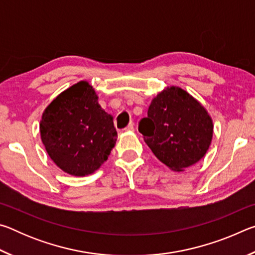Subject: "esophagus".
<instances>
[{
  "label": "esophagus",
  "mask_w": 255,
  "mask_h": 255,
  "mask_svg": "<svg viewBox=\"0 0 255 255\" xmlns=\"http://www.w3.org/2000/svg\"><path fill=\"white\" fill-rule=\"evenodd\" d=\"M125 130H126V131H132V130H133V124H132V123L129 124L128 126H127L126 128H125Z\"/></svg>",
  "instance_id": "esophagus-1"
}]
</instances>
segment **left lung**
Listing matches in <instances>:
<instances>
[{
	"label": "left lung",
	"instance_id": "left-lung-1",
	"mask_svg": "<svg viewBox=\"0 0 255 255\" xmlns=\"http://www.w3.org/2000/svg\"><path fill=\"white\" fill-rule=\"evenodd\" d=\"M138 130L159 161L181 172L205 156L214 125L199 101L179 86H170L153 99Z\"/></svg>",
	"mask_w": 255,
	"mask_h": 255
}]
</instances>
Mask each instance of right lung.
Instances as JSON below:
<instances>
[{
  "instance_id": "add662e5",
  "label": "right lung",
  "mask_w": 255,
  "mask_h": 255,
  "mask_svg": "<svg viewBox=\"0 0 255 255\" xmlns=\"http://www.w3.org/2000/svg\"><path fill=\"white\" fill-rule=\"evenodd\" d=\"M40 137L60 170L75 176L97 171L115 147L114 118L102 109L89 82L81 81L56 97L40 120Z\"/></svg>"
}]
</instances>
